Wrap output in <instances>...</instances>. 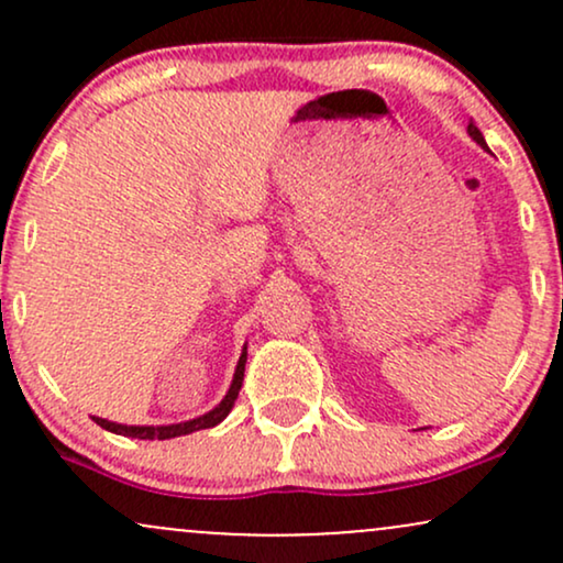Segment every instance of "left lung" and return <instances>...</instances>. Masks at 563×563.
Segmentation results:
<instances>
[{
  "label": "left lung",
  "mask_w": 563,
  "mask_h": 563,
  "mask_svg": "<svg viewBox=\"0 0 563 563\" xmlns=\"http://www.w3.org/2000/svg\"><path fill=\"white\" fill-rule=\"evenodd\" d=\"M468 134H471V140L476 142V145H482L484 151H487V142H484V134L479 132V126H476L474 121H471V124H468Z\"/></svg>",
  "instance_id": "8db88e82"
}]
</instances>
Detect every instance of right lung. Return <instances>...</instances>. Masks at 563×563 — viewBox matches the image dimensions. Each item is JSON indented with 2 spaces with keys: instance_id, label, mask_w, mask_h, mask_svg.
<instances>
[{
  "instance_id": "obj_1",
  "label": "right lung",
  "mask_w": 563,
  "mask_h": 563,
  "mask_svg": "<svg viewBox=\"0 0 563 563\" xmlns=\"http://www.w3.org/2000/svg\"><path fill=\"white\" fill-rule=\"evenodd\" d=\"M243 373H245V346H243L241 360H238L235 376H232V384H230L228 394H224L222 402H219L214 410L206 412V416L192 418V421L172 423V426H124V423H113V421H106V418H95V416H92V421L97 426H102L106 431H113V434H124L132 439H174V437H183V434H192V431H200V429H211V426L222 423L224 418H228V412L232 410V405H235L238 391H241V386H243Z\"/></svg>"
}]
</instances>
